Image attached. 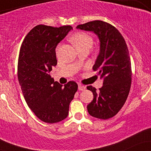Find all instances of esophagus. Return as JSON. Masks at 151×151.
<instances>
[{
	"label": "esophagus",
	"mask_w": 151,
	"mask_h": 151,
	"mask_svg": "<svg viewBox=\"0 0 151 151\" xmlns=\"http://www.w3.org/2000/svg\"><path fill=\"white\" fill-rule=\"evenodd\" d=\"M78 89H79V90H81V91H84L86 89V86L81 85V84H79L78 85Z\"/></svg>",
	"instance_id": "1"
}]
</instances>
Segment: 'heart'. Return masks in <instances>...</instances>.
<instances>
[{
	"label": "heart",
	"instance_id": "heart-1",
	"mask_svg": "<svg viewBox=\"0 0 151 151\" xmlns=\"http://www.w3.org/2000/svg\"><path fill=\"white\" fill-rule=\"evenodd\" d=\"M70 41L75 45L78 50L84 48L90 49L93 42L92 37L84 32H76L70 37Z\"/></svg>",
	"mask_w": 151,
	"mask_h": 151
}]
</instances>
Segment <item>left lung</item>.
I'll return each instance as SVG.
<instances>
[{
    "mask_svg": "<svg viewBox=\"0 0 151 151\" xmlns=\"http://www.w3.org/2000/svg\"><path fill=\"white\" fill-rule=\"evenodd\" d=\"M77 29L93 32L99 40V53L93 70L103 79V86H88L93 99L87 105L91 116L108 119L114 116L127 99L131 84V64L125 40L119 31L107 22L94 20L77 26Z\"/></svg>",
    "mask_w": 151,
    "mask_h": 151,
    "instance_id": "1",
    "label": "left lung"
}]
</instances>
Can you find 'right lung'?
I'll use <instances>...</instances> for the list:
<instances>
[{
  "mask_svg": "<svg viewBox=\"0 0 151 151\" xmlns=\"http://www.w3.org/2000/svg\"><path fill=\"white\" fill-rule=\"evenodd\" d=\"M72 30L70 25H38L26 35L19 53L18 77L26 103L36 116L49 124L67 117L77 91L75 81L61 85L49 73L57 65V46Z\"/></svg>",
  "mask_w": 151,
  "mask_h": 151,
  "instance_id": "add662e5",
  "label": "right lung"
}]
</instances>
